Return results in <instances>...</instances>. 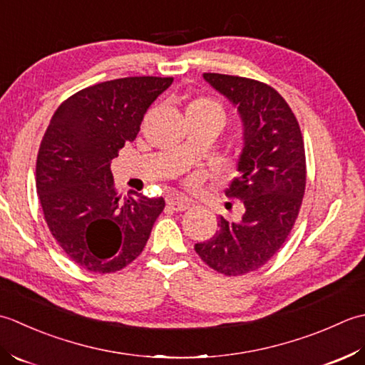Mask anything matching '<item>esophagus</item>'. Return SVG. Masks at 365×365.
<instances>
[{
    "instance_id": "34e87169",
    "label": "esophagus",
    "mask_w": 365,
    "mask_h": 365,
    "mask_svg": "<svg viewBox=\"0 0 365 365\" xmlns=\"http://www.w3.org/2000/svg\"><path fill=\"white\" fill-rule=\"evenodd\" d=\"M167 205L175 211H185L192 206V200L184 198V197H176V198H170Z\"/></svg>"
}]
</instances>
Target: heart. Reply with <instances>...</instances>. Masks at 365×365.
<instances>
[{
    "label": "heart",
    "instance_id": "1",
    "mask_svg": "<svg viewBox=\"0 0 365 365\" xmlns=\"http://www.w3.org/2000/svg\"><path fill=\"white\" fill-rule=\"evenodd\" d=\"M192 110H197V111H219V113H222V110L219 108V106H215V103L210 99H198V101H193L187 111H192Z\"/></svg>",
    "mask_w": 365,
    "mask_h": 365
}]
</instances>
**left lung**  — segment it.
<instances>
[{"mask_svg":"<svg viewBox=\"0 0 365 365\" xmlns=\"http://www.w3.org/2000/svg\"><path fill=\"white\" fill-rule=\"evenodd\" d=\"M237 108L244 146L227 197L244 203L241 220L219 217L217 232L195 252L214 271L242 276L277 254L294 225L306 190V151L285 99L258 80L203 73Z\"/></svg>","mask_w":365,"mask_h":365,"instance_id":"left-lung-1","label":"left lung"}]
</instances>
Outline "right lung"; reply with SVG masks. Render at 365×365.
I'll return each mask as SVG.
<instances>
[{
  "label": "right lung",
  "instance_id": "1",
  "mask_svg": "<svg viewBox=\"0 0 365 365\" xmlns=\"http://www.w3.org/2000/svg\"><path fill=\"white\" fill-rule=\"evenodd\" d=\"M172 77H125L88 86L51 116L36 162V189L58 245L89 272H115L150 240L165 200L133 192L120 202L110 162L133 141Z\"/></svg>",
  "mask_w": 365,
  "mask_h": 365
}]
</instances>
